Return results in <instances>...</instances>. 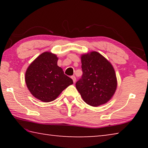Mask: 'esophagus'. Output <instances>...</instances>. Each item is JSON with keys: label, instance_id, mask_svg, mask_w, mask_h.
Segmentation results:
<instances>
[{"label": "esophagus", "instance_id": "obj_1", "mask_svg": "<svg viewBox=\"0 0 148 148\" xmlns=\"http://www.w3.org/2000/svg\"><path fill=\"white\" fill-rule=\"evenodd\" d=\"M71 78L72 79V80H73V82H74V83H75V82H76V77H75L74 76H72L71 77Z\"/></svg>", "mask_w": 148, "mask_h": 148}]
</instances>
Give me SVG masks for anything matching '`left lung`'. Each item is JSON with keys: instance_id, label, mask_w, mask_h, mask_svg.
I'll use <instances>...</instances> for the list:
<instances>
[{"instance_id": "obj_1", "label": "left lung", "mask_w": 148, "mask_h": 148, "mask_svg": "<svg viewBox=\"0 0 148 148\" xmlns=\"http://www.w3.org/2000/svg\"><path fill=\"white\" fill-rule=\"evenodd\" d=\"M82 78L76 89L85 102L92 106L106 104L117 89V77L112 64L97 51L82 55Z\"/></svg>"}]
</instances>
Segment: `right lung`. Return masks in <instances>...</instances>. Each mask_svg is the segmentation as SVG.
I'll return each instance as SVG.
<instances>
[{"label": "right lung", "instance_id": "obj_1", "mask_svg": "<svg viewBox=\"0 0 148 148\" xmlns=\"http://www.w3.org/2000/svg\"><path fill=\"white\" fill-rule=\"evenodd\" d=\"M58 57L51 52H44L27 68L25 82L29 91L37 99L44 102L56 100L70 85L72 79L64 74L57 65Z\"/></svg>", "mask_w": 148, "mask_h": 148}]
</instances>
